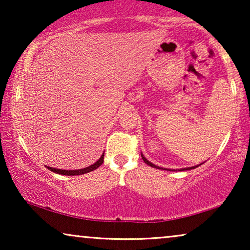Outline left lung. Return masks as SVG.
Segmentation results:
<instances>
[{
	"mask_svg": "<svg viewBox=\"0 0 250 250\" xmlns=\"http://www.w3.org/2000/svg\"><path fill=\"white\" fill-rule=\"evenodd\" d=\"M141 156H142V159H143V162H145V163L146 164V165H149V166H151V167H155V168H159V169H162V168H160V167H158V166H156V165H153V164H152V163H150V162H149V160L146 158V157H143V155H142V153H141ZM196 167H198V166H194V167H189V168H184V169H191V168H196ZM184 169L182 168V169H181V170H184Z\"/></svg>",
	"mask_w": 250,
	"mask_h": 250,
	"instance_id": "8db88e82",
	"label": "left lung"
}]
</instances>
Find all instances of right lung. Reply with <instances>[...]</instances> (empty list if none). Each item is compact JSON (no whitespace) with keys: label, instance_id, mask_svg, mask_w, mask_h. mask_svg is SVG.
<instances>
[{"label":"right lung","instance_id":"right-lung-1","mask_svg":"<svg viewBox=\"0 0 250 250\" xmlns=\"http://www.w3.org/2000/svg\"><path fill=\"white\" fill-rule=\"evenodd\" d=\"M104 153H102V156L99 158V160L97 163H94L93 165L88 166V167H85V168H82V169H76V170H66V169H58V168H53V167H47L51 172H54L57 174H61V175H82V174H85V173H88V172H92V170L97 169L99 166L102 165V163H104Z\"/></svg>","mask_w":250,"mask_h":250}]
</instances>
